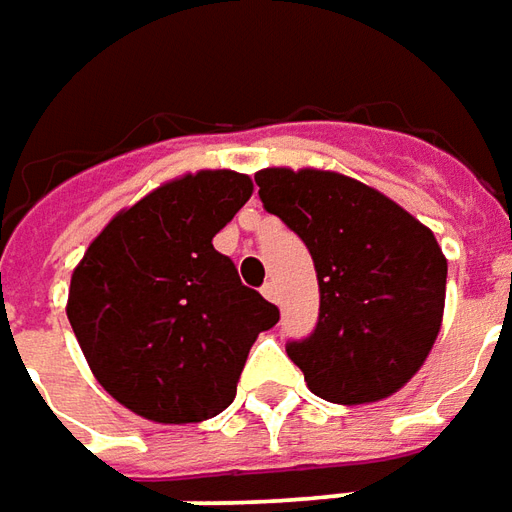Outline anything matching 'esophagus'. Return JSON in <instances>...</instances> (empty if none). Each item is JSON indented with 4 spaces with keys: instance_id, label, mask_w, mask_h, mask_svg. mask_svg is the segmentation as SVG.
Masks as SVG:
<instances>
[{
    "instance_id": "esophagus-1",
    "label": "esophagus",
    "mask_w": 512,
    "mask_h": 512,
    "mask_svg": "<svg viewBox=\"0 0 512 512\" xmlns=\"http://www.w3.org/2000/svg\"><path fill=\"white\" fill-rule=\"evenodd\" d=\"M263 297H266V300H271V302H277V305L283 302V294H280V288H277V283H274V280L263 285Z\"/></svg>"
}]
</instances>
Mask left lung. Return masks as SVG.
<instances>
[{"label":"left lung","instance_id":"1","mask_svg":"<svg viewBox=\"0 0 512 512\" xmlns=\"http://www.w3.org/2000/svg\"><path fill=\"white\" fill-rule=\"evenodd\" d=\"M263 207L314 257L319 322L285 344L308 389L330 403H373L423 367L440 333L448 263L429 227L392 198L333 170L255 173Z\"/></svg>","mask_w":512,"mask_h":512}]
</instances>
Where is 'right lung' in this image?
Instances as JSON below:
<instances>
[{
    "label": "right lung",
    "instance_id": "obj_1",
    "mask_svg": "<svg viewBox=\"0 0 512 512\" xmlns=\"http://www.w3.org/2000/svg\"><path fill=\"white\" fill-rule=\"evenodd\" d=\"M249 196L246 173H184L117 212L72 271L69 325L100 387L134 415H221L257 333L277 325V305L212 246Z\"/></svg>",
    "mask_w": 512,
    "mask_h": 512
}]
</instances>
